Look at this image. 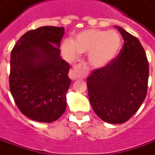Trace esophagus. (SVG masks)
<instances>
[{"mask_svg":"<svg viewBox=\"0 0 155 155\" xmlns=\"http://www.w3.org/2000/svg\"><path fill=\"white\" fill-rule=\"evenodd\" d=\"M88 73L87 65L84 61H78L73 65V69L70 71L69 77L71 79L75 80L80 76H85Z\"/></svg>","mask_w":155,"mask_h":155,"instance_id":"esophagus-1","label":"esophagus"}]
</instances>
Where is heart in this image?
<instances>
[{"instance_id": "heart-1", "label": "heart", "mask_w": 155, "mask_h": 155, "mask_svg": "<svg viewBox=\"0 0 155 155\" xmlns=\"http://www.w3.org/2000/svg\"><path fill=\"white\" fill-rule=\"evenodd\" d=\"M122 47V38L115 31L86 30L71 40L62 43V51L70 60L80 54H89V62L93 67L101 68L108 65L118 55Z\"/></svg>"}]
</instances>
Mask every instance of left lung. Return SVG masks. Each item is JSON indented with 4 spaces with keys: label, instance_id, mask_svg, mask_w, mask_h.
Segmentation results:
<instances>
[{
    "label": "left lung",
    "instance_id": "obj_1",
    "mask_svg": "<svg viewBox=\"0 0 155 155\" xmlns=\"http://www.w3.org/2000/svg\"><path fill=\"white\" fill-rule=\"evenodd\" d=\"M124 39L118 56L87 78L90 104L94 113L109 124H123L137 111L147 95L148 62L136 36L115 26Z\"/></svg>",
    "mask_w": 155,
    "mask_h": 155
}]
</instances>
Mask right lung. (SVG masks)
Returning <instances> with one entry per match:
<instances>
[{
  "instance_id": "right-lung-1",
  "label": "right lung",
  "mask_w": 155,
  "mask_h": 155,
  "mask_svg": "<svg viewBox=\"0 0 155 155\" xmlns=\"http://www.w3.org/2000/svg\"><path fill=\"white\" fill-rule=\"evenodd\" d=\"M64 33V27H39L23 35L11 52V94L22 114L37 122H54L66 108L70 65L59 48Z\"/></svg>"
}]
</instances>
